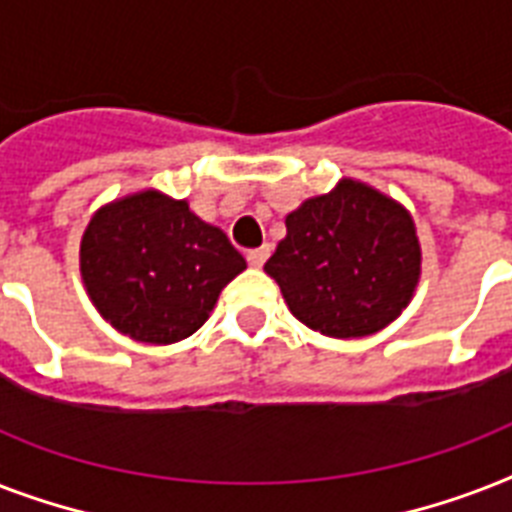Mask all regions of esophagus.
Wrapping results in <instances>:
<instances>
[{"label": "esophagus", "instance_id": "1", "mask_svg": "<svg viewBox=\"0 0 512 512\" xmlns=\"http://www.w3.org/2000/svg\"><path fill=\"white\" fill-rule=\"evenodd\" d=\"M268 255H271V247L252 249V252L247 255V263L252 265V268H263V263L268 260Z\"/></svg>", "mask_w": 512, "mask_h": 512}]
</instances>
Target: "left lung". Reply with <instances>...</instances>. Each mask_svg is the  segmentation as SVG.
Here are the masks:
<instances>
[{
	"mask_svg": "<svg viewBox=\"0 0 512 512\" xmlns=\"http://www.w3.org/2000/svg\"><path fill=\"white\" fill-rule=\"evenodd\" d=\"M265 273L305 327L337 340L369 337L412 303L422 273L417 225L404 204L342 177L289 212Z\"/></svg>",
	"mask_w": 512,
	"mask_h": 512,
	"instance_id": "1",
	"label": "left lung"
}]
</instances>
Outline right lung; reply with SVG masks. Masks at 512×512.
I'll list each match as a JSON object with an SVG mask.
<instances>
[{
  "mask_svg": "<svg viewBox=\"0 0 512 512\" xmlns=\"http://www.w3.org/2000/svg\"><path fill=\"white\" fill-rule=\"evenodd\" d=\"M244 268L217 225L156 188L103 204L79 244L92 305L119 335L146 345L191 337Z\"/></svg>",
  "mask_w": 512,
  "mask_h": 512,
  "instance_id": "obj_1",
  "label": "right lung"
}]
</instances>
